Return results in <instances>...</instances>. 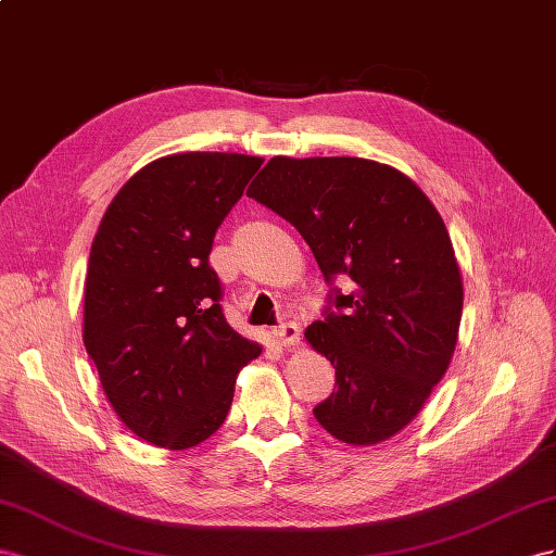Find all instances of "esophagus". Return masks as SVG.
I'll return each instance as SVG.
<instances>
[{
    "mask_svg": "<svg viewBox=\"0 0 556 556\" xmlns=\"http://www.w3.org/2000/svg\"><path fill=\"white\" fill-rule=\"evenodd\" d=\"M273 338L279 346H295L300 342V328L295 324H281L273 330Z\"/></svg>",
    "mask_w": 556,
    "mask_h": 556,
    "instance_id": "34e87169",
    "label": "esophagus"
}]
</instances>
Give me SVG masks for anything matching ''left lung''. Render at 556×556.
Returning <instances> with one entry per match:
<instances>
[{
	"instance_id": "obj_1",
	"label": "left lung",
	"mask_w": 556,
	"mask_h": 556,
	"mask_svg": "<svg viewBox=\"0 0 556 556\" xmlns=\"http://www.w3.org/2000/svg\"><path fill=\"white\" fill-rule=\"evenodd\" d=\"M247 195L287 218L324 277L352 279L305 330L338 389L314 417L346 445L401 433L447 372L464 281L445 220L407 174L366 157L275 155Z\"/></svg>"
}]
</instances>
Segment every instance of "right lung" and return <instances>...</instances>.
<instances>
[{
	"label": "right lung",
	"instance_id": "obj_1",
	"mask_svg": "<svg viewBox=\"0 0 556 556\" xmlns=\"http://www.w3.org/2000/svg\"><path fill=\"white\" fill-rule=\"evenodd\" d=\"M263 157H157L106 207L88 258L84 344L135 435L190 450L226 421L235 379L263 346L220 312L212 242Z\"/></svg>",
	"mask_w": 556,
	"mask_h": 556
}]
</instances>
